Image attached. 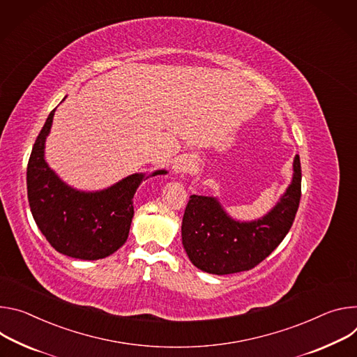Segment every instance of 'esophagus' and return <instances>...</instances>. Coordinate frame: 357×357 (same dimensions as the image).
<instances>
[{
  "mask_svg": "<svg viewBox=\"0 0 357 357\" xmlns=\"http://www.w3.org/2000/svg\"><path fill=\"white\" fill-rule=\"evenodd\" d=\"M173 169L176 173H187V172H192L194 169V163L187 157H178L176 158V162L173 165Z\"/></svg>",
  "mask_w": 357,
  "mask_h": 357,
  "instance_id": "1",
  "label": "esophagus"
}]
</instances>
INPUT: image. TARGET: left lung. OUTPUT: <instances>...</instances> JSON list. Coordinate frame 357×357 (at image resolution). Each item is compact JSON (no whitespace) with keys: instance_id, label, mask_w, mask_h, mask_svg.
<instances>
[{"instance_id":"1","label":"left lung","mask_w":357,"mask_h":357,"mask_svg":"<svg viewBox=\"0 0 357 357\" xmlns=\"http://www.w3.org/2000/svg\"><path fill=\"white\" fill-rule=\"evenodd\" d=\"M301 160L294 158V177L276 206L255 221H236L215 197L191 195L187 203L183 247L199 269L228 275L250 271L278 247L292 227L301 200Z\"/></svg>"}]
</instances>
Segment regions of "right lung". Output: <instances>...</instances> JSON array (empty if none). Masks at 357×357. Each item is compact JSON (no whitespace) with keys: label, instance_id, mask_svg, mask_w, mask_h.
<instances>
[{"label":"right lung","instance_id":"add662e5","mask_svg":"<svg viewBox=\"0 0 357 357\" xmlns=\"http://www.w3.org/2000/svg\"><path fill=\"white\" fill-rule=\"evenodd\" d=\"M54 114L55 109L39 132L28 162L32 217L58 252L89 261L106 258L126 243L135 214L133 195L147 177L135 173L100 191H79L63 183L45 162V140ZM166 173L155 170L150 176Z\"/></svg>","mask_w":357,"mask_h":357}]
</instances>
